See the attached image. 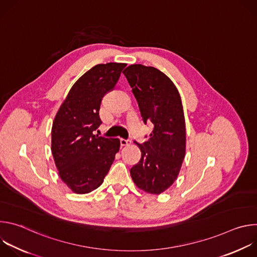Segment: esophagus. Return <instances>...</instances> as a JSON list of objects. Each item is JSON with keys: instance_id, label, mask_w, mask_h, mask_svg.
<instances>
[{"instance_id": "34e87169", "label": "esophagus", "mask_w": 257, "mask_h": 257, "mask_svg": "<svg viewBox=\"0 0 257 257\" xmlns=\"http://www.w3.org/2000/svg\"><path fill=\"white\" fill-rule=\"evenodd\" d=\"M131 143V140H129V139H124V138H121L120 139V144H121V146H127V145H129Z\"/></svg>"}]
</instances>
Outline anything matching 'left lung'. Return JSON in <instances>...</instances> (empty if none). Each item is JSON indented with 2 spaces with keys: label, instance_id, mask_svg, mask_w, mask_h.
I'll return each mask as SVG.
<instances>
[{
  "label": "left lung",
  "instance_id": "8db88e82",
  "mask_svg": "<svg viewBox=\"0 0 257 257\" xmlns=\"http://www.w3.org/2000/svg\"><path fill=\"white\" fill-rule=\"evenodd\" d=\"M123 73L144 124H154L148 141H134L141 158L130 174L139 189L161 194L175 182L185 158L186 128L181 96L173 81L155 67L134 64Z\"/></svg>",
  "mask_w": 257,
  "mask_h": 257
}]
</instances>
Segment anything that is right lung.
Listing matches in <instances>:
<instances>
[{
    "mask_svg": "<svg viewBox=\"0 0 257 257\" xmlns=\"http://www.w3.org/2000/svg\"><path fill=\"white\" fill-rule=\"evenodd\" d=\"M124 63L98 64L74 83L52 127V154L59 176L75 193L101 185L120 149L118 138L94 135L102 97L118 82Z\"/></svg>",
    "mask_w": 257,
    "mask_h": 257,
    "instance_id": "obj_1",
    "label": "right lung"
}]
</instances>
